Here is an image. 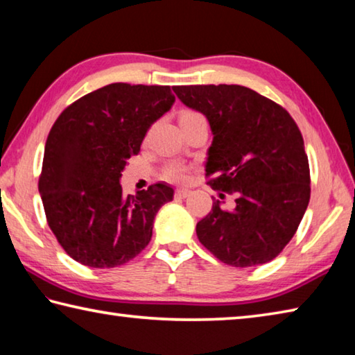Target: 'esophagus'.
<instances>
[{
    "instance_id": "obj_1",
    "label": "esophagus",
    "mask_w": 355,
    "mask_h": 355,
    "mask_svg": "<svg viewBox=\"0 0 355 355\" xmlns=\"http://www.w3.org/2000/svg\"><path fill=\"white\" fill-rule=\"evenodd\" d=\"M190 195V190L189 189H178L176 190V198L178 200H184V198H187Z\"/></svg>"
}]
</instances>
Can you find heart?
Segmentation results:
<instances>
[{"instance_id":"heart-1","label":"heart","mask_w":355,"mask_h":355,"mask_svg":"<svg viewBox=\"0 0 355 355\" xmlns=\"http://www.w3.org/2000/svg\"><path fill=\"white\" fill-rule=\"evenodd\" d=\"M198 118H204V116L193 110H185L181 114V120H198ZM166 176H168V179H171V181H174V182H182L187 179V170L182 166L174 165L171 168H168Z\"/></svg>"}]
</instances>
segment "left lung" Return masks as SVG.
Masks as SVG:
<instances>
[{
	"label": "left lung",
	"mask_w": 355,
	"mask_h": 355,
	"mask_svg": "<svg viewBox=\"0 0 355 355\" xmlns=\"http://www.w3.org/2000/svg\"><path fill=\"white\" fill-rule=\"evenodd\" d=\"M173 90L210 124V185L235 195L232 210L214 201L196 225L198 239L227 265L270 262L293 239L309 206L310 170L301 130L284 107L243 85Z\"/></svg>",
	"instance_id": "8db88e82"
}]
</instances>
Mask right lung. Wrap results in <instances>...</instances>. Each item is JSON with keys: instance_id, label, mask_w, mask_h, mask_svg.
<instances>
[{"instance_id": "add662e5", "label": "right lung", "mask_w": 355, "mask_h": 355, "mask_svg": "<svg viewBox=\"0 0 355 355\" xmlns=\"http://www.w3.org/2000/svg\"><path fill=\"white\" fill-rule=\"evenodd\" d=\"M174 101L168 85L115 83L79 98L55 120L39 191L49 227L76 262L114 268L148 246L155 214L174 190L160 182L126 196L120 179Z\"/></svg>"}]
</instances>
